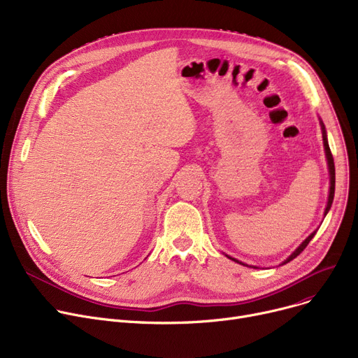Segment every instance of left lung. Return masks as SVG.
Here are the masks:
<instances>
[{"mask_svg":"<svg viewBox=\"0 0 358 358\" xmlns=\"http://www.w3.org/2000/svg\"><path fill=\"white\" fill-rule=\"evenodd\" d=\"M321 126H322V138H324V146H325V152H327V159H328V166H329V176H331V189H329V197H328V204H327V209H325V216H327V213H328V210L331 209V206H332V201H334V194H335V165H334V157H332V154H331V149H329V145H328V139H327V131H325V126H324V123L321 122ZM315 234L316 232H313L312 235H309L303 242H302V245H300L285 262L283 264H286V262H289V261H292V259H294L300 252H302L306 247H308V243L312 241V238L315 236ZM228 258H231V259H234V261H236V262H239L238 259H235V258H232V257H228ZM239 264H242V262H239ZM245 266V264H243Z\"/></svg>","mask_w":358,"mask_h":358,"instance_id":"1","label":"left lung"}]
</instances>
